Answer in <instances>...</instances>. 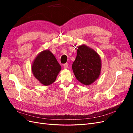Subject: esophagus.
Returning <instances> with one entry per match:
<instances>
[{
    "label": "esophagus",
    "mask_w": 133,
    "mask_h": 133,
    "mask_svg": "<svg viewBox=\"0 0 133 133\" xmlns=\"http://www.w3.org/2000/svg\"><path fill=\"white\" fill-rule=\"evenodd\" d=\"M63 66L64 68H65V69H67V68H68V63L64 64L63 65Z\"/></svg>",
    "instance_id": "obj_1"
}]
</instances>
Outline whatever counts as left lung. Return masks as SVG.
Segmentation results:
<instances>
[{
	"label": "left lung",
	"instance_id": "obj_1",
	"mask_svg": "<svg viewBox=\"0 0 133 133\" xmlns=\"http://www.w3.org/2000/svg\"><path fill=\"white\" fill-rule=\"evenodd\" d=\"M72 69L78 81L85 85H90L100 75L101 59L95 51L82 45L78 48Z\"/></svg>",
	"mask_w": 133,
	"mask_h": 133
}]
</instances>
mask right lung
Listing matches in <instances>:
<instances>
[{"label": "right lung", "mask_w": 133, "mask_h": 133, "mask_svg": "<svg viewBox=\"0 0 133 133\" xmlns=\"http://www.w3.org/2000/svg\"><path fill=\"white\" fill-rule=\"evenodd\" d=\"M35 77L44 85L53 83L57 78L61 66L49 50H44L38 54L31 68Z\"/></svg>", "instance_id": "right-lung-1"}]
</instances>
